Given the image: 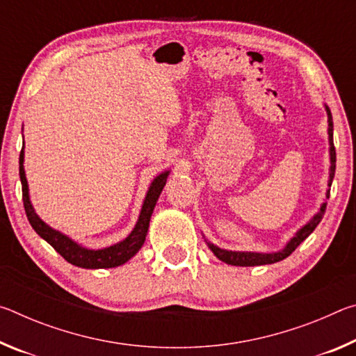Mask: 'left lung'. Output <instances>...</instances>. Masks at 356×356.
<instances>
[{
	"label": "left lung",
	"mask_w": 356,
	"mask_h": 356,
	"mask_svg": "<svg viewBox=\"0 0 356 356\" xmlns=\"http://www.w3.org/2000/svg\"><path fill=\"white\" fill-rule=\"evenodd\" d=\"M325 111H327L328 116V144H330V177H328V190L325 193V200L330 197V186L331 182H333L334 177V171H336V150H334V144H333V118H331V111L330 108L325 105ZM325 210H327V201L322 202L321 209L318 212L312 216V218L306 222V225L301 226L295 236L289 240L286 243V246L280 251L275 252H256V251H231V250H222L220 246H216L213 243H210L209 240H206L207 246L210 248V251L220 259V261L226 262L229 265H237V267H254V265H267V264H275L280 262L282 259H286L287 256H291L292 252L295 251V248L309 237V234L314 231L317 227L318 222L322 221Z\"/></svg>",
	"instance_id": "left-lung-1"
}]
</instances>
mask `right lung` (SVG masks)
I'll use <instances>...</instances> for the list:
<instances>
[{"label":"right lung","mask_w":356,"mask_h":356,"mask_svg":"<svg viewBox=\"0 0 356 356\" xmlns=\"http://www.w3.org/2000/svg\"><path fill=\"white\" fill-rule=\"evenodd\" d=\"M23 161H25V141H23V147L20 152V180L23 191V206H25L26 216L29 222H31L34 231L38 232L47 243H50L69 264L81 268H113L130 261V259L141 250L149 231L150 216L154 213L155 204L159 201L160 193L165 188L166 179L170 176V170L160 172L159 176L150 182L146 197H144L143 201L140 216H138L136 225L131 229L129 236L118 243L106 246V248L91 250L75 242V240H72L61 231H56V229L48 226L47 222L44 220H40V216L35 213L31 200H29V188Z\"/></svg>","instance_id":"obj_1"}]
</instances>
